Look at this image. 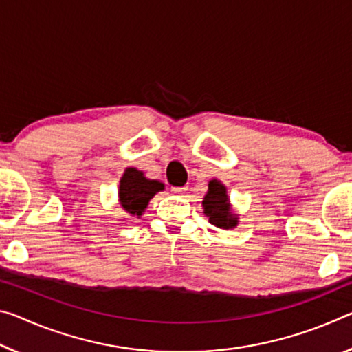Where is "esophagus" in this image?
<instances>
[{"mask_svg": "<svg viewBox=\"0 0 352 352\" xmlns=\"http://www.w3.org/2000/svg\"><path fill=\"white\" fill-rule=\"evenodd\" d=\"M185 191H188V186H174L170 188L172 194H183Z\"/></svg>", "mask_w": 352, "mask_h": 352, "instance_id": "34e87169", "label": "esophagus"}]
</instances>
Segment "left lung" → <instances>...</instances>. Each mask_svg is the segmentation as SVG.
Returning <instances> with one entry per match:
<instances>
[{
    "mask_svg": "<svg viewBox=\"0 0 352 352\" xmlns=\"http://www.w3.org/2000/svg\"><path fill=\"white\" fill-rule=\"evenodd\" d=\"M204 210L211 224L219 228H233L236 226V216L232 214L226 186L217 180H211L208 194L204 197Z\"/></svg>",
    "mask_w": 352,
    "mask_h": 352,
    "instance_id": "obj_1",
    "label": "left lung"
}]
</instances>
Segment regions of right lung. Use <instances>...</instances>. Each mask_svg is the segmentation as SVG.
<instances>
[{
  "label": "right lung",
  "mask_w": 352,
  "mask_h": 352,
  "mask_svg": "<svg viewBox=\"0 0 352 352\" xmlns=\"http://www.w3.org/2000/svg\"><path fill=\"white\" fill-rule=\"evenodd\" d=\"M164 189L163 183L156 180H147L135 167L125 170L124 177L120 180L119 197L120 205L124 206L126 213L133 216H141L144 208H146L148 200L152 199L156 192Z\"/></svg>",
  "instance_id": "obj_1"
}]
</instances>
